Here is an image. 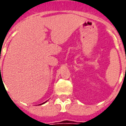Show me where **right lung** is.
<instances>
[{
	"instance_id": "obj_1",
	"label": "right lung",
	"mask_w": 126,
	"mask_h": 126,
	"mask_svg": "<svg viewBox=\"0 0 126 126\" xmlns=\"http://www.w3.org/2000/svg\"><path fill=\"white\" fill-rule=\"evenodd\" d=\"M47 102V101H46V102H43V103H41V104H40V105H43V104H44V103H46Z\"/></svg>"
}]
</instances>
